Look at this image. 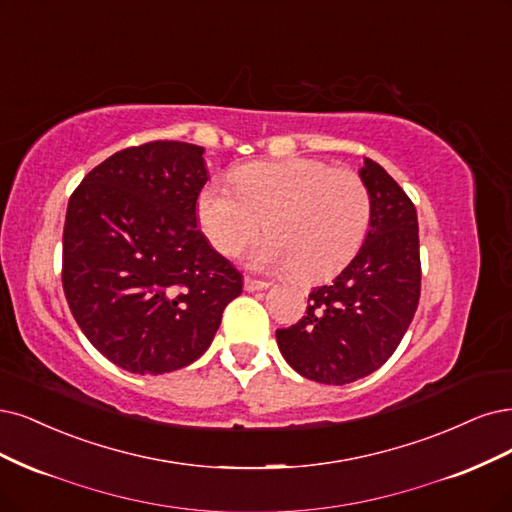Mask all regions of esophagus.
<instances>
[{"instance_id": "34e87169", "label": "esophagus", "mask_w": 512, "mask_h": 512, "mask_svg": "<svg viewBox=\"0 0 512 512\" xmlns=\"http://www.w3.org/2000/svg\"><path fill=\"white\" fill-rule=\"evenodd\" d=\"M243 286H245V290L248 292H256V290H267L271 284L269 281H264V279H254V277H245V281H243Z\"/></svg>"}]
</instances>
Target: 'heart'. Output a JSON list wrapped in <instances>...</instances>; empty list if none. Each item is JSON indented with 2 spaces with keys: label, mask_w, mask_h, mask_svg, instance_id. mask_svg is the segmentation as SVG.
Listing matches in <instances>:
<instances>
[{
  "label": "heart",
  "mask_w": 512,
  "mask_h": 512,
  "mask_svg": "<svg viewBox=\"0 0 512 512\" xmlns=\"http://www.w3.org/2000/svg\"><path fill=\"white\" fill-rule=\"evenodd\" d=\"M235 184L211 182L197 199L201 231L222 256H237L267 222L271 237L252 252L254 267L315 281L339 273L368 235L373 201L351 169L315 158L250 163Z\"/></svg>",
  "instance_id": "obj_1"
}]
</instances>
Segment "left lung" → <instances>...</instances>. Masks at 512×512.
Listing matches in <instances>:
<instances>
[{
    "instance_id": "1",
    "label": "left lung",
    "mask_w": 512,
    "mask_h": 512,
    "mask_svg": "<svg viewBox=\"0 0 512 512\" xmlns=\"http://www.w3.org/2000/svg\"><path fill=\"white\" fill-rule=\"evenodd\" d=\"M360 178L373 201L360 252L332 284L311 290L307 315L275 332L296 373L326 385L351 383L385 364L413 322L421 294L413 201L370 158Z\"/></svg>"
}]
</instances>
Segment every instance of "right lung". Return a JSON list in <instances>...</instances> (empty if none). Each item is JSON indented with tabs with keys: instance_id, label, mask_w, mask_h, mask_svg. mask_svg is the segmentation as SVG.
I'll use <instances>...</instances> for the list:
<instances>
[{
	"instance_id": "obj_1",
	"label": "right lung",
	"mask_w": 512,
	"mask_h": 512,
	"mask_svg": "<svg viewBox=\"0 0 512 512\" xmlns=\"http://www.w3.org/2000/svg\"><path fill=\"white\" fill-rule=\"evenodd\" d=\"M203 152L167 139L125 148L69 197L67 305L91 345L135 375L201 358L243 290L241 273L197 228Z\"/></svg>"
}]
</instances>
